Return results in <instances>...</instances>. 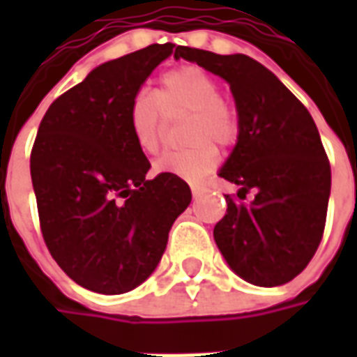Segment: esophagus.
<instances>
[{"mask_svg":"<svg viewBox=\"0 0 357 357\" xmlns=\"http://www.w3.org/2000/svg\"><path fill=\"white\" fill-rule=\"evenodd\" d=\"M204 191H206V189H204V187H202V185H191V193H193L195 199H197V197H201V195L204 193Z\"/></svg>","mask_w":357,"mask_h":357,"instance_id":"esophagus-1","label":"esophagus"}]
</instances>
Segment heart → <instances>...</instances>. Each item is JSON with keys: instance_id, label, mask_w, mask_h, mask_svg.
<instances>
[{"instance_id": "obj_1", "label": "heart", "mask_w": 357, "mask_h": 357, "mask_svg": "<svg viewBox=\"0 0 357 357\" xmlns=\"http://www.w3.org/2000/svg\"><path fill=\"white\" fill-rule=\"evenodd\" d=\"M187 114L183 141L187 147L168 151L153 164L156 174H170L185 181L206 178L220 162L216 145L229 147L239 135V112L229 97L218 91V82L193 65L164 73L153 93L133 95L128 124L143 153H156L162 143L164 116Z\"/></svg>"}]
</instances>
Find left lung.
<instances>
[{
  "label": "left lung",
  "instance_id": "obj_1",
  "mask_svg": "<svg viewBox=\"0 0 357 357\" xmlns=\"http://www.w3.org/2000/svg\"><path fill=\"white\" fill-rule=\"evenodd\" d=\"M178 57L224 78L239 112L237 145L220 178L239 185L214 227L229 268L248 283L277 287L306 268L319 247L331 166L312 114L275 74L247 55L179 47Z\"/></svg>",
  "mask_w": 357,
  "mask_h": 357
}]
</instances>
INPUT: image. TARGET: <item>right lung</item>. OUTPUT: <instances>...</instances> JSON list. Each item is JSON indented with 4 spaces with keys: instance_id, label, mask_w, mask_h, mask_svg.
I'll return each mask as SVG.
<instances>
[{
    "instance_id": "right-lung-1",
    "label": "right lung",
    "mask_w": 357,
    "mask_h": 357,
    "mask_svg": "<svg viewBox=\"0 0 357 357\" xmlns=\"http://www.w3.org/2000/svg\"><path fill=\"white\" fill-rule=\"evenodd\" d=\"M179 47L153 43L102 63L51 102L36 135L30 174L51 256L73 281L122 294L160 262L191 189L151 162L132 137L128 109L156 66Z\"/></svg>"
}]
</instances>
